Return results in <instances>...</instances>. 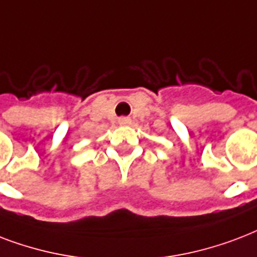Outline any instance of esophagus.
<instances>
[{"label":"esophagus","mask_w":257,"mask_h":257,"mask_svg":"<svg viewBox=\"0 0 257 257\" xmlns=\"http://www.w3.org/2000/svg\"><path fill=\"white\" fill-rule=\"evenodd\" d=\"M130 122V119H127V118H122L120 119V123H122V124H127V123Z\"/></svg>","instance_id":"obj_1"}]
</instances>
